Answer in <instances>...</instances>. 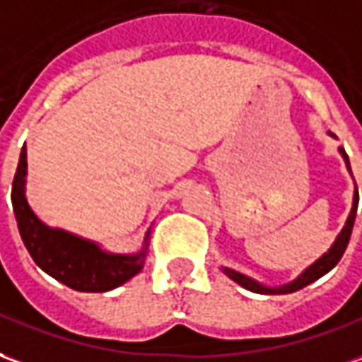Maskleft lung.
Listing matches in <instances>:
<instances>
[{
    "mask_svg": "<svg viewBox=\"0 0 362 362\" xmlns=\"http://www.w3.org/2000/svg\"><path fill=\"white\" fill-rule=\"evenodd\" d=\"M329 135L331 137H335L333 133H329ZM339 153L341 156H343L345 164H347V170L351 173L349 156L343 146H339ZM357 207H358V189L357 186H355L351 214H349L347 221H345L343 229H341V233L335 237V241H333V245L329 247V251L323 252L320 259L315 260L313 264H310L305 270H302V274H298V278H294V280H292V282H288V284L270 288V286H264V284H260V282H257L255 278L247 276V274H241V272H237V270L233 269H225L223 267V272L227 274V276L231 278V280H235L239 286L247 288V290H251V292H257V294H292V292H296V290H302V288L308 286V284L315 282L317 278H322L323 274H327V272H329V270L339 262L341 257H343V252H345V249H347L351 233H353V225H355V217H357Z\"/></svg>",
    "mask_w": 362,
    "mask_h": 362,
    "instance_id": "obj_1",
    "label": "left lung"
}]
</instances>
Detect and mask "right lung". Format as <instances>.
<instances>
[{
  "label": "right lung",
  "mask_w": 362,
  "mask_h": 362,
  "mask_svg": "<svg viewBox=\"0 0 362 362\" xmlns=\"http://www.w3.org/2000/svg\"><path fill=\"white\" fill-rule=\"evenodd\" d=\"M25 182L27 146L21 148L11 198L21 239L39 269L78 292H107L125 284L129 278L143 270L151 229L146 231L141 251L133 255L103 251L98 243L90 239L42 223L29 206Z\"/></svg>",
  "instance_id": "right-lung-1"
}]
</instances>
